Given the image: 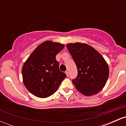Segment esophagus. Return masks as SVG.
Instances as JSON below:
<instances>
[{"mask_svg":"<svg viewBox=\"0 0 126 126\" xmlns=\"http://www.w3.org/2000/svg\"><path fill=\"white\" fill-rule=\"evenodd\" d=\"M65 73H66V75H67V76H69V72H68L67 70H66V71L65 72Z\"/></svg>","mask_w":126,"mask_h":126,"instance_id":"34e87169","label":"esophagus"}]
</instances>
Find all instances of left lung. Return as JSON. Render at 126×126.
<instances>
[{
    "instance_id": "8db88e82",
    "label": "left lung",
    "mask_w": 126,
    "mask_h": 126,
    "mask_svg": "<svg viewBox=\"0 0 126 126\" xmlns=\"http://www.w3.org/2000/svg\"><path fill=\"white\" fill-rule=\"evenodd\" d=\"M77 66L78 76L72 82L85 96L98 93L105 86L109 67L100 53L85 43H69L66 46Z\"/></svg>"
}]
</instances>
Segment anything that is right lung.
I'll use <instances>...</instances> for the list:
<instances>
[{"label": "right lung", "mask_w": 126, "mask_h": 126, "mask_svg": "<svg viewBox=\"0 0 126 126\" xmlns=\"http://www.w3.org/2000/svg\"><path fill=\"white\" fill-rule=\"evenodd\" d=\"M64 47L59 43L44 41L24 63L22 69L23 82L32 94L44 98L57 90L66 75L59 69L56 56Z\"/></svg>", "instance_id": "right-lung-1"}]
</instances>
